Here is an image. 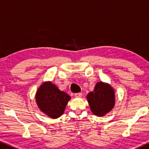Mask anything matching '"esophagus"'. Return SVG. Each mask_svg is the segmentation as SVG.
I'll return each instance as SVG.
<instances>
[{
	"label": "esophagus",
	"mask_w": 149,
	"mask_h": 149,
	"mask_svg": "<svg viewBox=\"0 0 149 149\" xmlns=\"http://www.w3.org/2000/svg\"><path fill=\"white\" fill-rule=\"evenodd\" d=\"M82 94L81 93H75L74 96H75V97H77V98H80L82 97Z\"/></svg>",
	"instance_id": "esophagus-1"
}]
</instances>
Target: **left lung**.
<instances>
[{"mask_svg":"<svg viewBox=\"0 0 149 149\" xmlns=\"http://www.w3.org/2000/svg\"><path fill=\"white\" fill-rule=\"evenodd\" d=\"M86 98L92 113L98 116H104L113 109L115 103L114 90L110 84L103 82H97Z\"/></svg>","mask_w":149,"mask_h":149,"instance_id":"left-lung-1","label":"left lung"}]
</instances>
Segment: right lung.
Segmentation results:
<instances>
[{
	"label": "right lung",
	"instance_id": "add662e5",
	"mask_svg": "<svg viewBox=\"0 0 149 149\" xmlns=\"http://www.w3.org/2000/svg\"><path fill=\"white\" fill-rule=\"evenodd\" d=\"M35 98L40 111L52 118L60 117L70 99L69 95L59 90L50 81L40 85L36 91Z\"/></svg>",
	"mask_w": 149,
	"mask_h": 149
}]
</instances>
